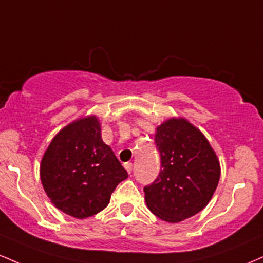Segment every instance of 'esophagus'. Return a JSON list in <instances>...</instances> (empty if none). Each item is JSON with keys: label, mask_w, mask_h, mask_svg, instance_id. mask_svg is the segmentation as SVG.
Segmentation results:
<instances>
[{"label": "esophagus", "mask_w": 263, "mask_h": 263, "mask_svg": "<svg viewBox=\"0 0 263 263\" xmlns=\"http://www.w3.org/2000/svg\"><path fill=\"white\" fill-rule=\"evenodd\" d=\"M123 166H125V169L127 170L128 174L132 172V163H125V164H123Z\"/></svg>", "instance_id": "34e87169"}]
</instances>
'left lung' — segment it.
I'll return each instance as SVG.
<instances>
[{
	"label": "left lung",
	"mask_w": 263,
	"mask_h": 263,
	"mask_svg": "<svg viewBox=\"0 0 263 263\" xmlns=\"http://www.w3.org/2000/svg\"><path fill=\"white\" fill-rule=\"evenodd\" d=\"M159 175L144 186L145 203L167 223H179L201 212L216 191L219 160L204 135L186 119L173 118L157 127Z\"/></svg>",
	"instance_id": "obj_1"
}]
</instances>
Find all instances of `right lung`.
<instances>
[{
    "label": "right lung",
    "mask_w": 263,
    "mask_h": 263,
    "mask_svg": "<svg viewBox=\"0 0 263 263\" xmlns=\"http://www.w3.org/2000/svg\"><path fill=\"white\" fill-rule=\"evenodd\" d=\"M128 174L101 140L91 115L63 127L44 153L40 179L47 197L68 216L84 219L109 204L114 190Z\"/></svg>",
    "instance_id": "right-lung-1"
}]
</instances>
